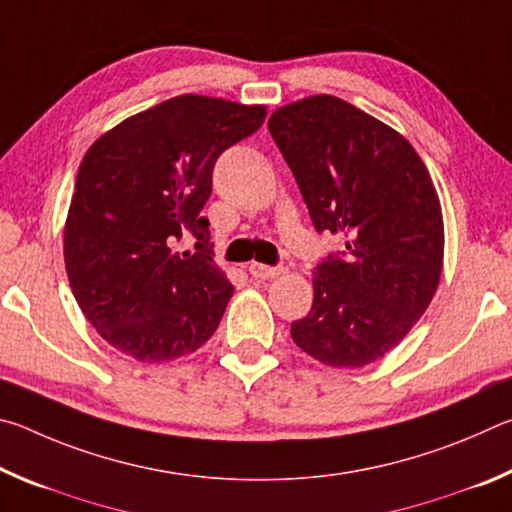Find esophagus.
<instances>
[{"label": "esophagus", "mask_w": 512, "mask_h": 512, "mask_svg": "<svg viewBox=\"0 0 512 512\" xmlns=\"http://www.w3.org/2000/svg\"><path fill=\"white\" fill-rule=\"evenodd\" d=\"M248 271H250V275L257 277V280H273V277H280L287 273L282 266H266V264H257V262L250 264Z\"/></svg>", "instance_id": "34e87169"}]
</instances>
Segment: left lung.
<instances>
[{
	"instance_id": "obj_1",
	"label": "left lung",
	"mask_w": 512,
	"mask_h": 512,
	"mask_svg": "<svg viewBox=\"0 0 512 512\" xmlns=\"http://www.w3.org/2000/svg\"><path fill=\"white\" fill-rule=\"evenodd\" d=\"M318 232L345 237L343 257L314 271V305L291 325L302 352L361 368L400 343L431 305L445 225L427 167L404 135L332 94L268 119Z\"/></svg>"
}]
</instances>
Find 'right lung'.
I'll list each match as a JSON object with an SVG mask.
<instances>
[{"mask_svg": "<svg viewBox=\"0 0 512 512\" xmlns=\"http://www.w3.org/2000/svg\"><path fill=\"white\" fill-rule=\"evenodd\" d=\"M266 106L180 94L128 117L85 151L65 221V271L83 316L142 363L192 354L235 293L210 257L219 155L264 124ZM189 229L197 253L175 244Z\"/></svg>", "mask_w": 512, "mask_h": 512, "instance_id": "1", "label": "right lung"}]
</instances>
